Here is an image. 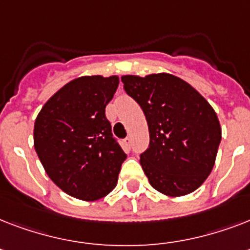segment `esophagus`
<instances>
[{
	"instance_id": "1",
	"label": "esophagus",
	"mask_w": 250,
	"mask_h": 250,
	"mask_svg": "<svg viewBox=\"0 0 250 250\" xmlns=\"http://www.w3.org/2000/svg\"><path fill=\"white\" fill-rule=\"evenodd\" d=\"M122 144H123L125 149H131V137H125Z\"/></svg>"
}]
</instances>
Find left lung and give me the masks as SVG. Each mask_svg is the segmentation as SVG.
Segmentation results:
<instances>
[{
  "instance_id": "1",
  "label": "left lung",
  "mask_w": 250,
  "mask_h": 250,
  "mask_svg": "<svg viewBox=\"0 0 250 250\" xmlns=\"http://www.w3.org/2000/svg\"><path fill=\"white\" fill-rule=\"evenodd\" d=\"M122 82L148 122L150 141L140 164L150 186L170 197L197 189L213 170L222 139L213 107L190 84L166 72L125 75Z\"/></svg>"
}]
</instances>
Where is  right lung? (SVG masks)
<instances>
[{"instance_id": "add662e5", "label": "right lung", "mask_w": 250, "mask_h": 250, "mask_svg": "<svg viewBox=\"0 0 250 250\" xmlns=\"http://www.w3.org/2000/svg\"><path fill=\"white\" fill-rule=\"evenodd\" d=\"M118 84L115 75L71 80L35 121L33 145L46 174L64 193L83 201L109 194L127 158L105 115Z\"/></svg>"}]
</instances>
